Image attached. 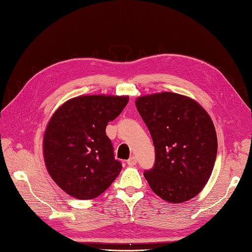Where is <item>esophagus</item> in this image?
<instances>
[{
  "mask_svg": "<svg viewBox=\"0 0 252 252\" xmlns=\"http://www.w3.org/2000/svg\"><path fill=\"white\" fill-rule=\"evenodd\" d=\"M136 163H137V158H136V157H130V158L127 160V164H128V165H129V166L136 165Z\"/></svg>",
  "mask_w": 252,
  "mask_h": 252,
  "instance_id": "obj_1",
  "label": "esophagus"
}]
</instances>
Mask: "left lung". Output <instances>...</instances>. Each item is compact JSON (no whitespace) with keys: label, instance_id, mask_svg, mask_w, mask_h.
<instances>
[{"label":"left lung","instance_id":"1","mask_svg":"<svg viewBox=\"0 0 252 252\" xmlns=\"http://www.w3.org/2000/svg\"><path fill=\"white\" fill-rule=\"evenodd\" d=\"M136 106L155 145V165L143 173L152 190L172 203L197 196L218 153L211 117L196 101L173 92L140 96Z\"/></svg>","mask_w":252,"mask_h":252}]
</instances>
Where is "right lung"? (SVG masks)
Here are the masks:
<instances>
[{
  "label": "right lung",
  "mask_w": 252,
  "mask_h": 252,
  "mask_svg": "<svg viewBox=\"0 0 252 252\" xmlns=\"http://www.w3.org/2000/svg\"><path fill=\"white\" fill-rule=\"evenodd\" d=\"M127 103L128 96L84 95L54 113L44 133V161L53 181L69 196L94 199L119 176L122 163L114 158L105 128Z\"/></svg>",
  "instance_id": "1"
}]
</instances>
